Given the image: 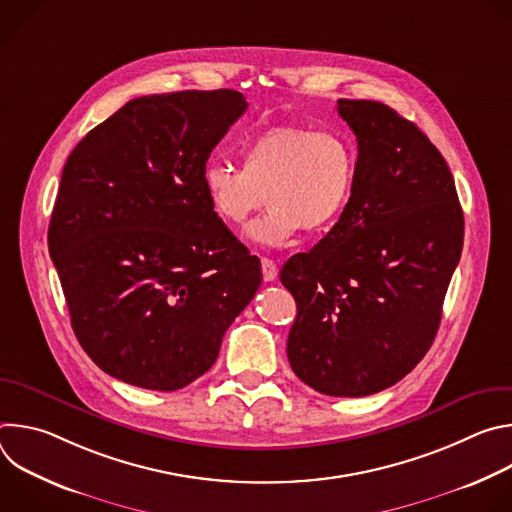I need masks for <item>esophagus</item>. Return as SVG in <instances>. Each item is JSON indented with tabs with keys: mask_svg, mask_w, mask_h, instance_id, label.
Instances as JSON below:
<instances>
[{
	"mask_svg": "<svg viewBox=\"0 0 512 512\" xmlns=\"http://www.w3.org/2000/svg\"><path fill=\"white\" fill-rule=\"evenodd\" d=\"M261 271H263V279H265V281H275V277H277V265H275L271 259H267V257L261 259Z\"/></svg>",
	"mask_w": 512,
	"mask_h": 512,
	"instance_id": "esophagus-1",
	"label": "esophagus"
}]
</instances>
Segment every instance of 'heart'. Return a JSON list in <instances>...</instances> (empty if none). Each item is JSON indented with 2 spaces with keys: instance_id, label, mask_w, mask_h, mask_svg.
Masks as SVG:
<instances>
[{
  "instance_id": "heart-1",
  "label": "heart",
  "mask_w": 512,
  "mask_h": 512,
  "mask_svg": "<svg viewBox=\"0 0 512 512\" xmlns=\"http://www.w3.org/2000/svg\"><path fill=\"white\" fill-rule=\"evenodd\" d=\"M358 156L340 131L308 125H277L249 137L241 168L210 162L202 170L206 198L227 225L239 227L267 198L271 210L247 229L263 247H281L300 231L330 233L356 186Z\"/></svg>"
}]
</instances>
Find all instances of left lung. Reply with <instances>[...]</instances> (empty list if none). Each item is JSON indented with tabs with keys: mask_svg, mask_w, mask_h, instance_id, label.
Masks as SVG:
<instances>
[{
	"mask_svg": "<svg viewBox=\"0 0 512 512\" xmlns=\"http://www.w3.org/2000/svg\"><path fill=\"white\" fill-rule=\"evenodd\" d=\"M358 141L352 198L336 227L291 257L279 279L296 300L294 373L318 393L364 397L429 350L462 255L454 176L427 135L389 105L338 99Z\"/></svg>",
	"mask_w": 512,
	"mask_h": 512,
	"instance_id": "left-lung-1",
	"label": "left lung"
}]
</instances>
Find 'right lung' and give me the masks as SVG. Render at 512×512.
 I'll return each instance as SVG.
<instances>
[{"instance_id":"obj_1","label":"right lung","mask_w":512,"mask_h":512,"mask_svg":"<svg viewBox=\"0 0 512 512\" xmlns=\"http://www.w3.org/2000/svg\"><path fill=\"white\" fill-rule=\"evenodd\" d=\"M245 109L231 89L139 97L64 164L48 251L81 346L123 383L190 385L257 294L259 259L202 186L210 152Z\"/></svg>"}]
</instances>
